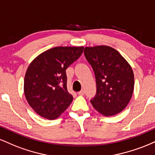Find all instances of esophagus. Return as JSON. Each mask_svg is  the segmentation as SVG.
<instances>
[{"mask_svg": "<svg viewBox=\"0 0 155 155\" xmlns=\"http://www.w3.org/2000/svg\"><path fill=\"white\" fill-rule=\"evenodd\" d=\"M78 94H79V95H84V91L83 90H81V91H79V92H78Z\"/></svg>", "mask_w": 155, "mask_h": 155, "instance_id": "esophagus-1", "label": "esophagus"}]
</instances>
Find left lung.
I'll return each mask as SVG.
<instances>
[{
    "instance_id": "8db88e82",
    "label": "left lung",
    "mask_w": 155,
    "mask_h": 155,
    "mask_svg": "<svg viewBox=\"0 0 155 155\" xmlns=\"http://www.w3.org/2000/svg\"><path fill=\"white\" fill-rule=\"evenodd\" d=\"M85 58L96 80V95L90 102L104 116H113L127 106L134 90V75L118 51L108 46L85 47Z\"/></svg>"
}]
</instances>
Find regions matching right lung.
Wrapping results in <instances>:
<instances>
[{
  "instance_id": "add662e5",
  "label": "right lung",
  "mask_w": 155,
  "mask_h": 155,
  "mask_svg": "<svg viewBox=\"0 0 155 155\" xmlns=\"http://www.w3.org/2000/svg\"><path fill=\"white\" fill-rule=\"evenodd\" d=\"M83 49V47L51 48L30 64L25 76V95L41 117L54 120L71 104L65 71L81 56Z\"/></svg>"
}]
</instances>
